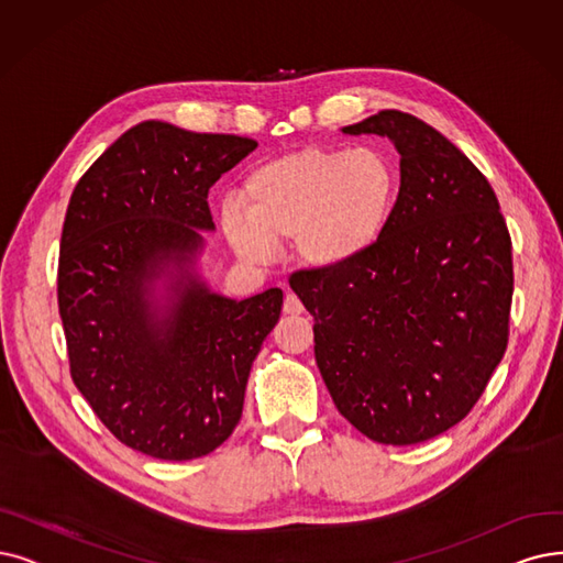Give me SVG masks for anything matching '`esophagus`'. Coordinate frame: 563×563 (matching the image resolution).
<instances>
[{
    "instance_id": "esophagus-1",
    "label": "esophagus",
    "mask_w": 563,
    "mask_h": 563,
    "mask_svg": "<svg viewBox=\"0 0 563 563\" xmlns=\"http://www.w3.org/2000/svg\"><path fill=\"white\" fill-rule=\"evenodd\" d=\"M305 307L300 302V298L296 294H286L284 298V313H290V317H298V313H302Z\"/></svg>"
}]
</instances>
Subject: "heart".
<instances>
[{
  "label": "heart",
  "instance_id": "b5f03b06",
  "mask_svg": "<svg viewBox=\"0 0 563 563\" xmlns=\"http://www.w3.org/2000/svg\"><path fill=\"white\" fill-rule=\"evenodd\" d=\"M399 175L376 147H307L269 159L244 183V206H221V229L246 261H267L294 240L298 258L319 269L363 258L386 233Z\"/></svg>",
  "mask_w": 563,
  "mask_h": 563
}]
</instances>
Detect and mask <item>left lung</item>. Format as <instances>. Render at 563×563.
<instances>
[{"label": "left lung", "instance_id": "obj_1", "mask_svg": "<svg viewBox=\"0 0 563 563\" xmlns=\"http://www.w3.org/2000/svg\"><path fill=\"white\" fill-rule=\"evenodd\" d=\"M342 131L395 143L393 217L363 258L288 284L336 411L376 443L413 445L464 420L501 363L510 233L487 177L430 124L380 110Z\"/></svg>", "mask_w": 563, "mask_h": 563}]
</instances>
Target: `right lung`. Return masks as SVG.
<instances>
[{
	"label": "right lung",
	"instance_id": "right-lung-1",
	"mask_svg": "<svg viewBox=\"0 0 563 563\" xmlns=\"http://www.w3.org/2000/svg\"><path fill=\"white\" fill-rule=\"evenodd\" d=\"M256 145L147 120L87 168L66 208L57 305L71 378L112 437L143 455L183 462L227 441L279 321L282 288L238 302L194 275L198 231L214 229L208 191ZM164 268L178 275L159 310L151 282Z\"/></svg>",
	"mask_w": 563,
	"mask_h": 563
}]
</instances>
